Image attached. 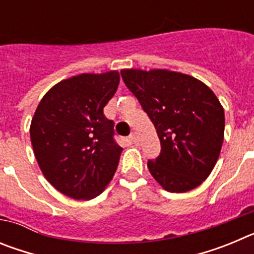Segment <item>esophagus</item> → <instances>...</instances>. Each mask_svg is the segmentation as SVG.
<instances>
[{"label":"esophagus","instance_id":"obj_1","mask_svg":"<svg viewBox=\"0 0 254 254\" xmlns=\"http://www.w3.org/2000/svg\"><path fill=\"white\" fill-rule=\"evenodd\" d=\"M129 140H131L133 143L137 142V136H136V132H132V133L129 134Z\"/></svg>","mask_w":254,"mask_h":254}]
</instances>
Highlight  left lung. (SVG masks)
Returning <instances> with one entry per match:
<instances>
[{"label":"left lung","mask_w":254,"mask_h":254,"mask_svg":"<svg viewBox=\"0 0 254 254\" xmlns=\"http://www.w3.org/2000/svg\"><path fill=\"white\" fill-rule=\"evenodd\" d=\"M121 75L160 140L159 156L147 161L151 176L168 192L198 187L223 146L225 116L216 95L197 78L167 69H122Z\"/></svg>","instance_id":"left-lung-1"}]
</instances>
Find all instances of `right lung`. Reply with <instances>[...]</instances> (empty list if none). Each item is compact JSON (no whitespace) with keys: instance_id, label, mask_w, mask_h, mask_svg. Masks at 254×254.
<instances>
[{"instance_id":"add662e5","label":"right lung","mask_w":254,"mask_h":254,"mask_svg":"<svg viewBox=\"0 0 254 254\" xmlns=\"http://www.w3.org/2000/svg\"><path fill=\"white\" fill-rule=\"evenodd\" d=\"M120 73H82L58 82L43 96L31 120L30 138L47 181L75 199L99 196L116 173L122 147L104 107Z\"/></svg>"}]
</instances>
